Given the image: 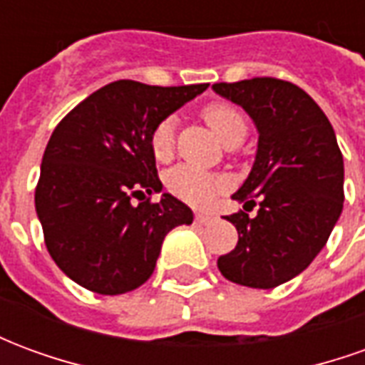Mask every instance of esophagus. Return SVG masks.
I'll return each instance as SVG.
<instances>
[{"instance_id": "esophagus-1", "label": "esophagus", "mask_w": 365, "mask_h": 365, "mask_svg": "<svg viewBox=\"0 0 365 365\" xmlns=\"http://www.w3.org/2000/svg\"><path fill=\"white\" fill-rule=\"evenodd\" d=\"M211 221H213V217H211V215H207V213L195 215V222H197V225H209Z\"/></svg>"}]
</instances>
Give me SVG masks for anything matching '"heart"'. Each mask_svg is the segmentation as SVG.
<instances>
[{
    "label": "heart",
    "instance_id": "b5f03b06",
    "mask_svg": "<svg viewBox=\"0 0 365 365\" xmlns=\"http://www.w3.org/2000/svg\"><path fill=\"white\" fill-rule=\"evenodd\" d=\"M203 119L215 136L225 143L227 138L245 133L246 120L242 113L230 103H211L203 109ZM150 148L156 160H168L174 152V119L160 120L150 135ZM168 190L175 197L187 201L191 205H207L215 193L222 187V180L219 175L209 174L205 170L191 164H180L172 168L166 175Z\"/></svg>",
    "mask_w": 365,
    "mask_h": 365
}]
</instances>
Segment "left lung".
<instances>
[{"label":"left lung","instance_id":"1","mask_svg":"<svg viewBox=\"0 0 365 365\" xmlns=\"http://www.w3.org/2000/svg\"><path fill=\"white\" fill-rule=\"evenodd\" d=\"M213 90L258 128L254 166L232 195L246 211L258 201V213L225 217L238 242L217 266L229 282L272 289L309 268L327 245L344 203L342 152L327 115L295 83L252 78Z\"/></svg>","mask_w":365,"mask_h":365}]
</instances>
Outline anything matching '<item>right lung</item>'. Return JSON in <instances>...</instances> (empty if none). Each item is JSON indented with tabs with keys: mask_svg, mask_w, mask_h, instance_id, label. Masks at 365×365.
I'll list each match as a JSON object with an SVG mask.
<instances>
[{
	"mask_svg": "<svg viewBox=\"0 0 365 365\" xmlns=\"http://www.w3.org/2000/svg\"><path fill=\"white\" fill-rule=\"evenodd\" d=\"M209 83L160 88L119 80L93 91L54 128L44 150L35 207L52 260L86 289L120 295L156 268L170 230L193 213L162 191L150 135ZM141 203L135 206L132 197Z\"/></svg>",
	"mask_w": 365,
	"mask_h": 365,
	"instance_id": "obj_1",
	"label": "right lung"
}]
</instances>
